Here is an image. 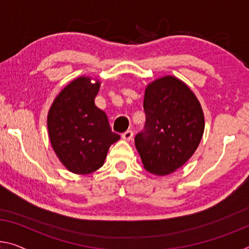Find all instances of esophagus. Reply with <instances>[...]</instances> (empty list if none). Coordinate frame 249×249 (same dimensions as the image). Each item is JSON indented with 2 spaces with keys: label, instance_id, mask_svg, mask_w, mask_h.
I'll return each instance as SVG.
<instances>
[{
  "label": "esophagus",
  "instance_id": "esophagus-1",
  "mask_svg": "<svg viewBox=\"0 0 249 249\" xmlns=\"http://www.w3.org/2000/svg\"><path fill=\"white\" fill-rule=\"evenodd\" d=\"M133 134L134 133L132 129H127V131L122 134V137H123V140L125 141H131L133 139Z\"/></svg>",
  "mask_w": 249,
  "mask_h": 249
}]
</instances>
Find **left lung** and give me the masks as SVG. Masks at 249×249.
I'll return each instance as SVG.
<instances>
[{"label": "left lung", "mask_w": 249, "mask_h": 249, "mask_svg": "<svg viewBox=\"0 0 249 249\" xmlns=\"http://www.w3.org/2000/svg\"><path fill=\"white\" fill-rule=\"evenodd\" d=\"M146 122L135 146L146 171L168 175L191 159L202 140L204 114L195 94L183 82L165 76L147 86Z\"/></svg>", "instance_id": "obj_1"}]
</instances>
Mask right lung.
<instances>
[{"label": "right lung", "instance_id": "right-lung-1", "mask_svg": "<svg viewBox=\"0 0 249 249\" xmlns=\"http://www.w3.org/2000/svg\"><path fill=\"white\" fill-rule=\"evenodd\" d=\"M98 89V82L77 78L58 94L47 116L54 152L75 174L95 172L104 164L109 146L120 140L106 114L94 103Z\"/></svg>", "mask_w": 249, "mask_h": 249}]
</instances>
